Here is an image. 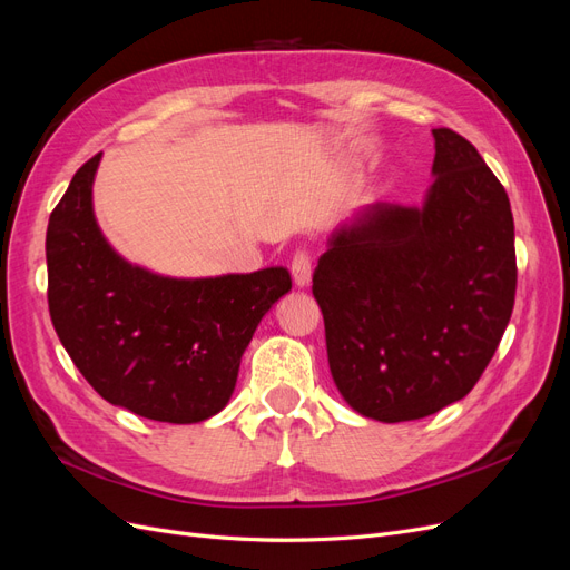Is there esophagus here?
Returning a JSON list of instances; mask_svg holds the SVG:
<instances>
[{"label": "esophagus", "mask_w": 570, "mask_h": 570, "mask_svg": "<svg viewBox=\"0 0 570 570\" xmlns=\"http://www.w3.org/2000/svg\"><path fill=\"white\" fill-rule=\"evenodd\" d=\"M289 273L297 287H306L312 283V256H308L306 249H297L295 256H292Z\"/></svg>", "instance_id": "obj_1"}]
</instances>
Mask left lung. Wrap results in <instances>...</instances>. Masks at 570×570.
<instances>
[{"instance_id":"left-lung-1","label":"left lung","mask_w":570,"mask_h":570,"mask_svg":"<svg viewBox=\"0 0 570 570\" xmlns=\"http://www.w3.org/2000/svg\"><path fill=\"white\" fill-rule=\"evenodd\" d=\"M421 209L375 204L340 228L314 271L327 364L354 411L416 421L463 400L515 299L513 216L478 149L435 128Z\"/></svg>"}]
</instances>
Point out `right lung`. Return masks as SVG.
Segmentation results:
<instances>
[{
    "instance_id": "add662e5",
    "label": "right lung",
    "mask_w": 570,
    "mask_h": 570,
    "mask_svg": "<svg viewBox=\"0 0 570 570\" xmlns=\"http://www.w3.org/2000/svg\"><path fill=\"white\" fill-rule=\"evenodd\" d=\"M85 161L47 226L55 331L95 392L164 423H199L228 404L258 321L292 287L273 266L178 281L124 262L99 233Z\"/></svg>"
}]
</instances>
